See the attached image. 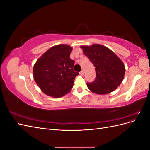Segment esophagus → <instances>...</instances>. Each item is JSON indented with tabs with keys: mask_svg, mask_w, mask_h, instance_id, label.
Instances as JSON below:
<instances>
[{
	"mask_svg": "<svg viewBox=\"0 0 150 150\" xmlns=\"http://www.w3.org/2000/svg\"><path fill=\"white\" fill-rule=\"evenodd\" d=\"M84 74V71L83 70V71H81V72H80V75H81V76H83Z\"/></svg>",
	"mask_w": 150,
	"mask_h": 150,
	"instance_id": "esophagus-1",
	"label": "esophagus"
}]
</instances>
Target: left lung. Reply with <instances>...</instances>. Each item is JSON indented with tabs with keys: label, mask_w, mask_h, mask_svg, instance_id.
<instances>
[{
	"label": "left lung",
	"mask_w": 150,
	"mask_h": 150,
	"mask_svg": "<svg viewBox=\"0 0 150 150\" xmlns=\"http://www.w3.org/2000/svg\"><path fill=\"white\" fill-rule=\"evenodd\" d=\"M80 47L96 70V79L86 83L91 91L97 94H106L115 91L122 83L125 73L124 63L111 49L101 44L81 46Z\"/></svg>",
	"instance_id": "obj_1"
}]
</instances>
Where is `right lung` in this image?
<instances>
[{
  "mask_svg": "<svg viewBox=\"0 0 150 150\" xmlns=\"http://www.w3.org/2000/svg\"><path fill=\"white\" fill-rule=\"evenodd\" d=\"M69 45L59 44L44 53L35 63L34 79L47 96L61 98L70 92L78 72L73 71L74 61L70 59Z\"/></svg>",
  "mask_w": 150,
  "mask_h": 150,
  "instance_id": "right-lung-1",
  "label": "right lung"
}]
</instances>
